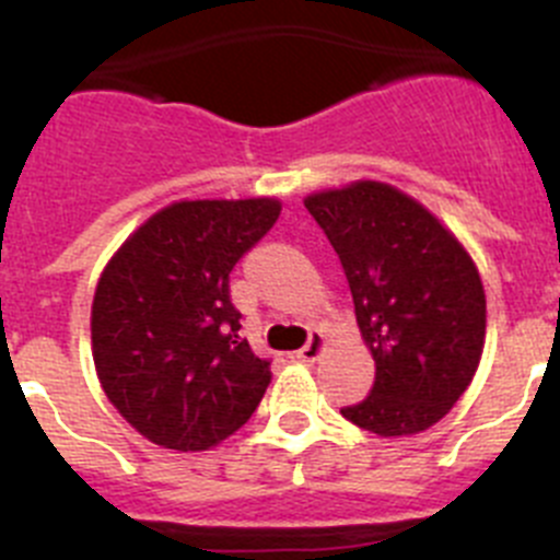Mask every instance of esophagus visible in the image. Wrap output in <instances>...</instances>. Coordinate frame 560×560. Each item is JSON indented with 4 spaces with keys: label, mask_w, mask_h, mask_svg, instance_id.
<instances>
[{
    "label": "esophagus",
    "mask_w": 560,
    "mask_h": 560,
    "mask_svg": "<svg viewBox=\"0 0 560 560\" xmlns=\"http://www.w3.org/2000/svg\"><path fill=\"white\" fill-rule=\"evenodd\" d=\"M322 351H324V335L318 332V329H313V332L307 335V343L296 351V357H300V360H305V363H313V360H318V354H322Z\"/></svg>",
    "instance_id": "obj_1"
}]
</instances>
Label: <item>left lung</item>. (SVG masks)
<instances>
[{
    "instance_id": "8db88e82",
    "label": "left lung",
    "mask_w": 560,
    "mask_h": 560,
    "mask_svg": "<svg viewBox=\"0 0 560 560\" xmlns=\"http://www.w3.org/2000/svg\"><path fill=\"white\" fill-rule=\"evenodd\" d=\"M305 209L338 253L376 363L369 396L340 415L380 436L429 429L481 360L487 300L476 264L436 217L387 184L318 191Z\"/></svg>"
}]
</instances>
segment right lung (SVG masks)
<instances>
[{
	"mask_svg": "<svg viewBox=\"0 0 560 560\" xmlns=\"http://www.w3.org/2000/svg\"><path fill=\"white\" fill-rule=\"evenodd\" d=\"M280 203L184 200L153 214L106 264L93 300V360L115 409L173 451H206L242 429L271 360L238 335L231 271Z\"/></svg>",
	"mask_w": 560,
	"mask_h": 560,
	"instance_id": "obj_1",
	"label": "right lung"
}]
</instances>
